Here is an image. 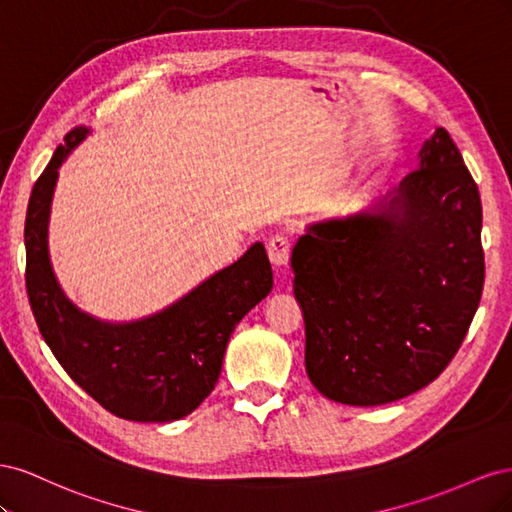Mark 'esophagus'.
<instances>
[{
    "instance_id": "34e87169",
    "label": "esophagus",
    "mask_w": 512,
    "mask_h": 512,
    "mask_svg": "<svg viewBox=\"0 0 512 512\" xmlns=\"http://www.w3.org/2000/svg\"><path fill=\"white\" fill-rule=\"evenodd\" d=\"M267 254H269V260H271L273 267H277V269L286 267L288 260H290V241L282 235L269 239Z\"/></svg>"
}]
</instances>
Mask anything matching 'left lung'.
I'll return each mask as SVG.
<instances>
[{"label": "left lung", "instance_id": "obj_1", "mask_svg": "<svg viewBox=\"0 0 512 512\" xmlns=\"http://www.w3.org/2000/svg\"><path fill=\"white\" fill-rule=\"evenodd\" d=\"M483 207L451 134L371 211L307 226L292 250L305 369L337 404L380 406L453 361L485 284Z\"/></svg>", "mask_w": 512, "mask_h": 512}]
</instances>
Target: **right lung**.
Wrapping results in <instances>:
<instances>
[{"label":"right lung","mask_w":512,"mask_h":512,"mask_svg":"<svg viewBox=\"0 0 512 512\" xmlns=\"http://www.w3.org/2000/svg\"><path fill=\"white\" fill-rule=\"evenodd\" d=\"M87 134L83 126L66 134L29 196V305L59 365L102 408L136 423L177 421L213 391L232 331L273 288L271 262L265 245L254 243L235 265L143 320L113 324L81 312L55 280L46 226L57 168Z\"/></svg>","instance_id":"add662e5"}]
</instances>
